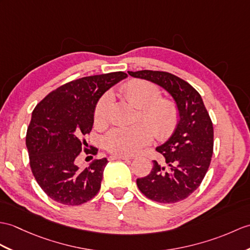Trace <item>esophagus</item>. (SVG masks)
I'll list each match as a JSON object with an SVG mask.
<instances>
[{"instance_id": "1", "label": "esophagus", "mask_w": 250, "mask_h": 250, "mask_svg": "<svg viewBox=\"0 0 250 250\" xmlns=\"http://www.w3.org/2000/svg\"><path fill=\"white\" fill-rule=\"evenodd\" d=\"M109 161H115V160H131L129 156H125V155H118V154H113L109 156Z\"/></svg>"}]
</instances>
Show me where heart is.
<instances>
[{"label":"heart","instance_id":"heart-1","mask_svg":"<svg viewBox=\"0 0 250 250\" xmlns=\"http://www.w3.org/2000/svg\"><path fill=\"white\" fill-rule=\"evenodd\" d=\"M121 94L127 102L139 108V123L133 126L115 127L104 137V148L118 155H133L148 146L155 135L166 139L175 132L179 123V109L175 101L160 98L161 91L154 84L145 80L126 82ZM113 99L111 94L104 95L95 108V123L105 125L108 121Z\"/></svg>","mask_w":250,"mask_h":250}]
</instances>
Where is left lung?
Instances as JSON below:
<instances>
[{"instance_id":"left-lung-1","label":"left lung","mask_w":250,"mask_h":250,"mask_svg":"<svg viewBox=\"0 0 250 250\" xmlns=\"http://www.w3.org/2000/svg\"><path fill=\"white\" fill-rule=\"evenodd\" d=\"M169 92L179 109V123L168 141L156 148L163 163L153 161L148 176L136 180L139 190L161 204H175L199 188L211 163L214 144L212 120L193 86L165 71H127Z\"/></svg>"}]
</instances>
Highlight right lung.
Here are the masks:
<instances>
[{
    "mask_svg": "<svg viewBox=\"0 0 250 250\" xmlns=\"http://www.w3.org/2000/svg\"><path fill=\"white\" fill-rule=\"evenodd\" d=\"M126 77L118 71L71 81L51 91L34 108L26 148L33 175L51 199L80 206L98 194L108 162L105 158L95 160L80 169L77 160L86 146L82 136L92 129L99 99ZM84 151L95 155L98 149Z\"/></svg>",
    "mask_w": 250,
    "mask_h": 250,
    "instance_id": "1",
    "label": "right lung"
}]
</instances>
